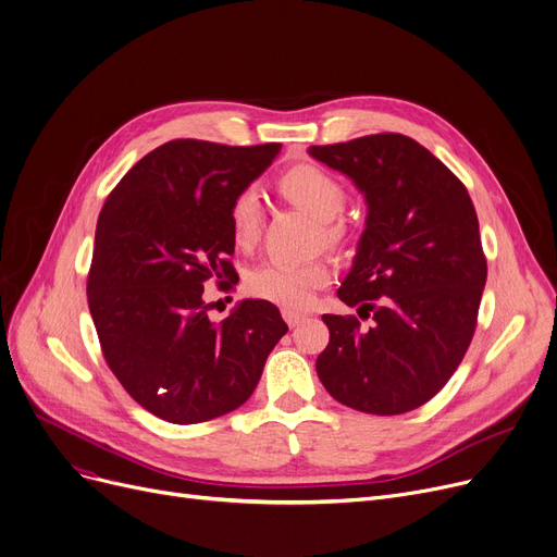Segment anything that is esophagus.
Instances as JSON below:
<instances>
[{
	"label": "esophagus",
	"mask_w": 557,
	"mask_h": 557,
	"mask_svg": "<svg viewBox=\"0 0 557 557\" xmlns=\"http://www.w3.org/2000/svg\"><path fill=\"white\" fill-rule=\"evenodd\" d=\"M282 315H284V320H286V325L288 327H296V325H300L302 320H305V315L302 313H296V311H282Z\"/></svg>",
	"instance_id": "obj_1"
}]
</instances>
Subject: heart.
Listing matches in <instances>:
<instances>
[{
	"instance_id": "1",
	"label": "heart",
	"mask_w": 557,
	"mask_h": 557,
	"mask_svg": "<svg viewBox=\"0 0 557 557\" xmlns=\"http://www.w3.org/2000/svg\"><path fill=\"white\" fill-rule=\"evenodd\" d=\"M282 194L296 202L307 214L320 221V232L327 244L343 239L345 227L334 219L347 202V189L334 173L318 164H296L280 178ZM261 198L257 189L246 187L234 196L230 205L232 239L239 248L248 250L259 242L261 234ZM332 277L325 259L311 261H267L248 277V290L255 298L269 300L288 311L311 305L313 294L323 288Z\"/></svg>"
}]
</instances>
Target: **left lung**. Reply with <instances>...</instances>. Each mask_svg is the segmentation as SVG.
<instances>
[{
    "instance_id": "8db88e82",
    "label": "left lung",
    "mask_w": 557,
    "mask_h": 557,
    "mask_svg": "<svg viewBox=\"0 0 557 557\" xmlns=\"http://www.w3.org/2000/svg\"><path fill=\"white\" fill-rule=\"evenodd\" d=\"M309 156L366 196V230L338 298L374 320L366 330L355 315L325 313L330 345L318 376L357 411L408 413L449 382L476 330L487 261L472 198L399 133L309 146Z\"/></svg>"
}]
</instances>
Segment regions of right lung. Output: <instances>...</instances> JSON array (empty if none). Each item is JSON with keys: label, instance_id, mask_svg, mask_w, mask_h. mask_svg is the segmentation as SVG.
<instances>
[{"label": "right lung", "instance_id": "obj_1", "mask_svg": "<svg viewBox=\"0 0 557 557\" xmlns=\"http://www.w3.org/2000/svg\"><path fill=\"white\" fill-rule=\"evenodd\" d=\"M282 144L173 139L144 156L99 214L87 305L106 363L146 411L196 424L239 408L288 332L269 300H244L223 323L202 288L230 290V205Z\"/></svg>", "mask_w": 557, "mask_h": 557}]
</instances>
